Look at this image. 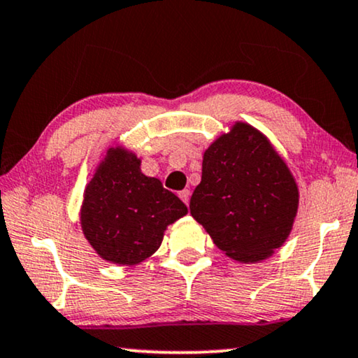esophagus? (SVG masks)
Returning <instances> with one entry per match:
<instances>
[{"instance_id":"esophagus-1","label":"esophagus","mask_w":358,"mask_h":358,"mask_svg":"<svg viewBox=\"0 0 358 358\" xmlns=\"http://www.w3.org/2000/svg\"><path fill=\"white\" fill-rule=\"evenodd\" d=\"M179 196H180V200H182L185 205H189V199H190V190H189V189L180 190V192H179Z\"/></svg>"}]
</instances>
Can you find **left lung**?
<instances>
[{
  "label": "left lung",
  "mask_w": 358,
  "mask_h": 358,
  "mask_svg": "<svg viewBox=\"0 0 358 358\" xmlns=\"http://www.w3.org/2000/svg\"><path fill=\"white\" fill-rule=\"evenodd\" d=\"M299 190L271 145L252 126L237 122L203 155L201 182L190 215L215 245L243 263L265 260L292 229Z\"/></svg>",
  "instance_id": "obj_1"
}]
</instances>
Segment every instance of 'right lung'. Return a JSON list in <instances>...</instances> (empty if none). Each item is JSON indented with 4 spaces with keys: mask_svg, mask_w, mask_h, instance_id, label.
<instances>
[{
    "mask_svg": "<svg viewBox=\"0 0 358 358\" xmlns=\"http://www.w3.org/2000/svg\"><path fill=\"white\" fill-rule=\"evenodd\" d=\"M185 213L179 196L142 174L136 155L110 148L87 185L80 221L103 260L137 265L158 250L166 226Z\"/></svg>",
    "mask_w": 358,
    "mask_h": 358,
    "instance_id": "add662e5",
    "label": "right lung"
}]
</instances>
